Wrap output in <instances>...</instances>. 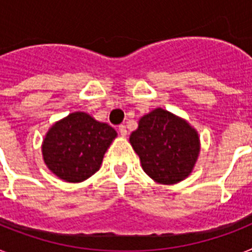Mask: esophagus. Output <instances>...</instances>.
<instances>
[{
	"instance_id": "1",
	"label": "esophagus",
	"mask_w": 252,
	"mask_h": 252,
	"mask_svg": "<svg viewBox=\"0 0 252 252\" xmlns=\"http://www.w3.org/2000/svg\"><path fill=\"white\" fill-rule=\"evenodd\" d=\"M119 131H120V135H121V136L125 137L126 135H127V128H126V126H125V125H120Z\"/></svg>"
}]
</instances>
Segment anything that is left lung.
Listing matches in <instances>:
<instances>
[{
    "instance_id": "8db88e82",
    "label": "left lung",
    "mask_w": 252,
    "mask_h": 252,
    "mask_svg": "<svg viewBox=\"0 0 252 252\" xmlns=\"http://www.w3.org/2000/svg\"><path fill=\"white\" fill-rule=\"evenodd\" d=\"M130 144L146 174L166 186L192 174L201 151L198 131L187 120L160 107L139 120Z\"/></svg>"
}]
</instances>
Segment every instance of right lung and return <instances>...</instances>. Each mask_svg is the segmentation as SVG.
<instances>
[{
    "label": "right lung",
    "instance_id": "right-lung-1",
    "mask_svg": "<svg viewBox=\"0 0 252 252\" xmlns=\"http://www.w3.org/2000/svg\"><path fill=\"white\" fill-rule=\"evenodd\" d=\"M117 132L90 113L77 111L55 122L41 145L46 168L68 183H81L101 168Z\"/></svg>",
    "mask_w": 252,
    "mask_h": 252
}]
</instances>
